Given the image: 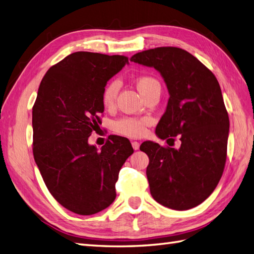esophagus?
<instances>
[{
    "label": "esophagus",
    "instance_id": "1",
    "mask_svg": "<svg viewBox=\"0 0 254 254\" xmlns=\"http://www.w3.org/2000/svg\"><path fill=\"white\" fill-rule=\"evenodd\" d=\"M132 147L134 150H138L139 149V143L138 141H132Z\"/></svg>",
    "mask_w": 254,
    "mask_h": 254
}]
</instances>
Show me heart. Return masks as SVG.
<instances>
[{"label":"heart","instance_id":"1","mask_svg":"<svg viewBox=\"0 0 254 254\" xmlns=\"http://www.w3.org/2000/svg\"><path fill=\"white\" fill-rule=\"evenodd\" d=\"M136 87L141 95H145L154 87H160L159 82L150 75H141L136 80ZM120 85L117 81H111L104 87L102 94V102L105 108L114 107L117 95L119 93ZM150 120L148 118H133L126 117L118 120L115 123V131L128 137L137 138L146 133V128L149 126Z\"/></svg>","mask_w":254,"mask_h":254}]
</instances>
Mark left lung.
<instances>
[{
  "label": "left lung",
  "instance_id": "obj_1",
  "mask_svg": "<svg viewBox=\"0 0 254 254\" xmlns=\"http://www.w3.org/2000/svg\"><path fill=\"white\" fill-rule=\"evenodd\" d=\"M131 62L154 67L166 82L170 98L156 127L161 139L180 137V149L144 141L146 174L157 202L188 210L203 202L222 178L227 156L228 114L215 75L190 53L162 46L143 51Z\"/></svg>",
  "mask_w": 254,
  "mask_h": 254
}]
</instances>
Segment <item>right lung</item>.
Wrapping results in <instances>:
<instances>
[{"label": "right lung", "instance_id": "add662e5", "mask_svg": "<svg viewBox=\"0 0 254 254\" xmlns=\"http://www.w3.org/2000/svg\"><path fill=\"white\" fill-rule=\"evenodd\" d=\"M127 63L122 55L75 52L40 83L32 108L33 157L52 196L73 213L92 215L114 202L120 169L134 151L117 135L100 150L87 143L102 122L104 87Z\"/></svg>", "mask_w": 254, "mask_h": 254}]
</instances>
